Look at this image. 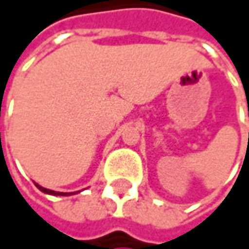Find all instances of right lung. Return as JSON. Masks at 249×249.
Returning <instances> with one entry per match:
<instances>
[{"mask_svg":"<svg viewBox=\"0 0 249 249\" xmlns=\"http://www.w3.org/2000/svg\"><path fill=\"white\" fill-rule=\"evenodd\" d=\"M35 186H36L41 192H44V193H47V195H57V196H68V195H72V193H63V192H54V190H50V189H45V187H42V186L36 184V183H35Z\"/></svg>","mask_w":249,"mask_h":249,"instance_id":"obj_1","label":"right lung"}]
</instances>
